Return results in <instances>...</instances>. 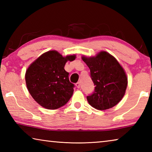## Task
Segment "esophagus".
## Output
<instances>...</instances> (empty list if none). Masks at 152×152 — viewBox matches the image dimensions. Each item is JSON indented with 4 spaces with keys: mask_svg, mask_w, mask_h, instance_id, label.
Returning <instances> with one entry per match:
<instances>
[{
    "mask_svg": "<svg viewBox=\"0 0 152 152\" xmlns=\"http://www.w3.org/2000/svg\"><path fill=\"white\" fill-rule=\"evenodd\" d=\"M76 88H79L80 87V82H77V83L76 84Z\"/></svg>",
    "mask_w": 152,
    "mask_h": 152,
    "instance_id": "34e87169",
    "label": "esophagus"
}]
</instances>
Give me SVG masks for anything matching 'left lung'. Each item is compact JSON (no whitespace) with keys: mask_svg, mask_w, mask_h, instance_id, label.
<instances>
[{"mask_svg":"<svg viewBox=\"0 0 152 152\" xmlns=\"http://www.w3.org/2000/svg\"><path fill=\"white\" fill-rule=\"evenodd\" d=\"M82 59L90 69L95 89L87 96L88 103L94 109H110L121 101L127 86L124 69L114 56L101 51L95 56H82Z\"/></svg>","mask_w":152,"mask_h":152,"instance_id":"obj_1","label":"left lung"}]
</instances>
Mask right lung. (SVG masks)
<instances>
[{
    "label": "right lung",
    "instance_id": "right-lung-1",
    "mask_svg": "<svg viewBox=\"0 0 152 152\" xmlns=\"http://www.w3.org/2000/svg\"><path fill=\"white\" fill-rule=\"evenodd\" d=\"M76 55L64 57L56 50L48 51L28 67L25 73L26 86L33 99L42 107L56 109L65 105L74 92V85L64 70L68 61Z\"/></svg>",
    "mask_w": 152,
    "mask_h": 152
}]
</instances>
